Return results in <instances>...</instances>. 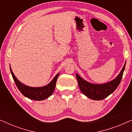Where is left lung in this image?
Masks as SVG:
<instances>
[{
    "label": "left lung",
    "mask_w": 132,
    "mask_h": 132,
    "mask_svg": "<svg viewBox=\"0 0 132 132\" xmlns=\"http://www.w3.org/2000/svg\"><path fill=\"white\" fill-rule=\"evenodd\" d=\"M125 66L126 63L121 71L116 78L111 82L104 84L95 85L91 84L84 80L77 74H76L81 92L88 98L93 100H100L105 98L112 93L120 85L123 72L125 69Z\"/></svg>",
    "instance_id": "left-lung-1"
}]
</instances>
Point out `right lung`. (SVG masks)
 Listing matches in <instances>:
<instances>
[{"instance_id": "add662e5", "label": "right lung", "mask_w": 132, "mask_h": 132, "mask_svg": "<svg viewBox=\"0 0 132 132\" xmlns=\"http://www.w3.org/2000/svg\"><path fill=\"white\" fill-rule=\"evenodd\" d=\"M11 73L12 78L15 82L16 85H17L18 89L21 92V94L25 97L34 100H43L47 98L53 93L55 90L56 83L57 77H58L59 74L54 77L53 80L48 84L47 85L43 86V87H30L25 85L21 84L20 81L18 80L15 76H14L13 72L12 71L11 68L10 67Z\"/></svg>"}]
</instances>
